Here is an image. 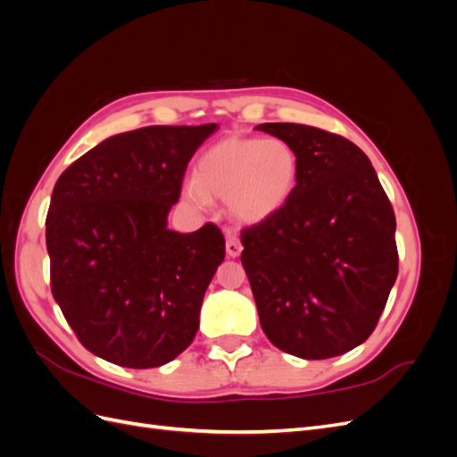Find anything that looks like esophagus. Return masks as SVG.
Returning a JSON list of instances; mask_svg holds the SVG:
<instances>
[{"instance_id":"obj_1","label":"esophagus","mask_w":457,"mask_h":457,"mask_svg":"<svg viewBox=\"0 0 457 457\" xmlns=\"http://www.w3.org/2000/svg\"><path fill=\"white\" fill-rule=\"evenodd\" d=\"M240 252H242V242L238 238V234L228 230L227 232V253H228V257H238Z\"/></svg>"}]
</instances>
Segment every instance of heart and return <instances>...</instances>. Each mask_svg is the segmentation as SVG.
<instances>
[{
  "mask_svg": "<svg viewBox=\"0 0 457 457\" xmlns=\"http://www.w3.org/2000/svg\"><path fill=\"white\" fill-rule=\"evenodd\" d=\"M297 181L299 156L284 139L228 137L200 156L185 198L196 207L210 205V198L227 200L237 219L262 223L294 196Z\"/></svg>",
  "mask_w": 457,
  "mask_h": 457,
  "instance_id": "b5f03b06",
  "label": "heart"
}]
</instances>
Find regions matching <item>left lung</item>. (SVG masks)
I'll return each instance as SVG.
<instances>
[{
  "instance_id": "8db88e82",
  "label": "left lung",
  "mask_w": 457,
  "mask_h": 457,
  "mask_svg": "<svg viewBox=\"0 0 457 457\" xmlns=\"http://www.w3.org/2000/svg\"><path fill=\"white\" fill-rule=\"evenodd\" d=\"M255 129L299 156L294 196L242 230V265L274 347L305 361L339 356L376 329L398 274L396 219L364 152L301 123Z\"/></svg>"
}]
</instances>
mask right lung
<instances>
[{"label":"right lung","mask_w":457,"mask_h":457,"mask_svg":"<svg viewBox=\"0 0 457 457\" xmlns=\"http://www.w3.org/2000/svg\"><path fill=\"white\" fill-rule=\"evenodd\" d=\"M217 129L148 126L96 145L66 168L46 219L51 292L93 354L123 368L171 362L195 339L225 237L168 228L190 158Z\"/></svg>","instance_id":"right-lung-1"}]
</instances>
